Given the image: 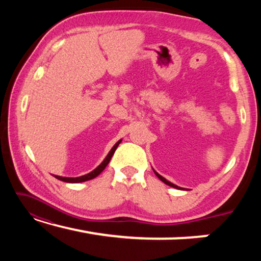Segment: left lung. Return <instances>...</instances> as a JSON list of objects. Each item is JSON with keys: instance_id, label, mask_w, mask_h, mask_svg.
I'll return each mask as SVG.
<instances>
[{"instance_id": "8db88e82", "label": "left lung", "mask_w": 261, "mask_h": 261, "mask_svg": "<svg viewBox=\"0 0 261 261\" xmlns=\"http://www.w3.org/2000/svg\"><path fill=\"white\" fill-rule=\"evenodd\" d=\"M154 173H155V175L158 176V177H159V178H160V179L162 180V182H163V183H166L167 185H169V187H173V188H176V189H180V188H178V187H177V185H175V184H173V183H170V182H169V180H167V179H166L165 177H162V176H161V175H159V174L156 173V171H155V170H154Z\"/></svg>"}]
</instances>
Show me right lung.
Returning a JSON list of instances; mask_svg holds the SVG:
<instances>
[{
    "mask_svg": "<svg viewBox=\"0 0 261 261\" xmlns=\"http://www.w3.org/2000/svg\"><path fill=\"white\" fill-rule=\"evenodd\" d=\"M118 144H120V141L115 144V146L112 149H110V152L108 153V155L106 156V159L102 161V163H101V165L98 168H95L93 171H91L90 174H86V175H84V176H79V177H62V176H55V177L57 179L62 180V182H67V183H81V182H85V180H90L92 178L96 177V176H98L101 173V171H102L105 168L107 167V165H108L109 161H110V159H112V156H113L114 152L116 151Z\"/></svg>",
    "mask_w": 261,
    "mask_h": 261,
    "instance_id": "1",
    "label": "right lung"
}]
</instances>
